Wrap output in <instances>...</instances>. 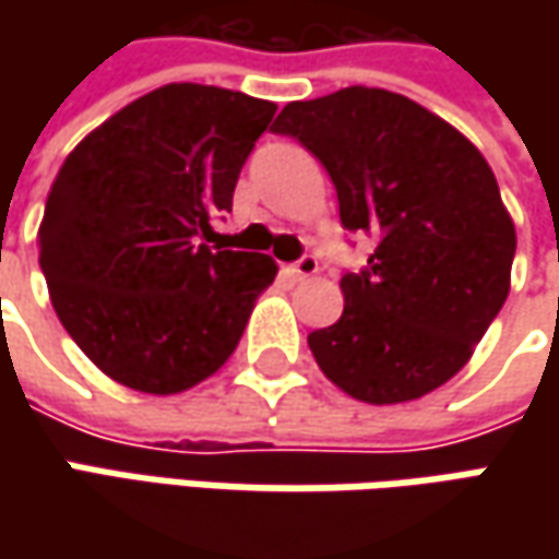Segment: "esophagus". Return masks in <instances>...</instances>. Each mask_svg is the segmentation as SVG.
I'll list each match as a JSON object with an SVG mask.
<instances>
[{
  "mask_svg": "<svg viewBox=\"0 0 559 559\" xmlns=\"http://www.w3.org/2000/svg\"><path fill=\"white\" fill-rule=\"evenodd\" d=\"M286 270H289L295 280H311L313 273L320 270V264H317V258H313V254H305V258H298V261L289 264Z\"/></svg>",
  "mask_w": 559,
  "mask_h": 559,
  "instance_id": "34e87169",
  "label": "esophagus"
}]
</instances>
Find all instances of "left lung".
<instances>
[{"instance_id": "8db88e82", "label": "left lung", "mask_w": 559, "mask_h": 559, "mask_svg": "<svg viewBox=\"0 0 559 559\" xmlns=\"http://www.w3.org/2000/svg\"><path fill=\"white\" fill-rule=\"evenodd\" d=\"M333 177L345 229L376 233L367 270L342 276L345 311L308 335L345 395L401 404L461 373L504 308L516 226L483 152L389 90L289 102L273 120Z\"/></svg>"}]
</instances>
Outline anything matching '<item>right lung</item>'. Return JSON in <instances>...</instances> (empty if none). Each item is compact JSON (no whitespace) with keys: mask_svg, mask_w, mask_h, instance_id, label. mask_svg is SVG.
<instances>
[{"mask_svg":"<svg viewBox=\"0 0 559 559\" xmlns=\"http://www.w3.org/2000/svg\"><path fill=\"white\" fill-rule=\"evenodd\" d=\"M276 105L167 83L64 158L36 233L61 326L115 382L177 395L236 352L276 261L214 251L239 170Z\"/></svg>","mask_w":559,"mask_h":559,"instance_id":"obj_1","label":"right lung"}]
</instances>
